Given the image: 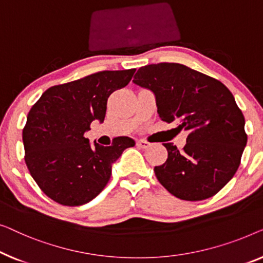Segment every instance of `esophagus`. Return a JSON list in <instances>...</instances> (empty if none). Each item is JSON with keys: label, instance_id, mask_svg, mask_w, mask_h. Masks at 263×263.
Here are the masks:
<instances>
[{"label": "esophagus", "instance_id": "esophagus-1", "mask_svg": "<svg viewBox=\"0 0 263 263\" xmlns=\"http://www.w3.org/2000/svg\"><path fill=\"white\" fill-rule=\"evenodd\" d=\"M137 145L142 149H147L150 146V143L146 142V140H137Z\"/></svg>", "mask_w": 263, "mask_h": 263}]
</instances>
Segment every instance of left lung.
<instances>
[{
    "instance_id": "obj_1",
    "label": "left lung",
    "mask_w": 263,
    "mask_h": 263,
    "mask_svg": "<svg viewBox=\"0 0 263 263\" xmlns=\"http://www.w3.org/2000/svg\"><path fill=\"white\" fill-rule=\"evenodd\" d=\"M133 83L155 94L162 120L188 132L182 150L163 144L168 158L155 167L157 180L182 200L213 197L234 177L247 145L234 95L220 81L179 63L142 66Z\"/></svg>"
}]
</instances>
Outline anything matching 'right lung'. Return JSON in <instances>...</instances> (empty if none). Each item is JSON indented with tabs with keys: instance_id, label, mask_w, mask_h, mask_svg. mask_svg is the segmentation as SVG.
<instances>
[{
	"instance_id": "right-lung-1",
	"label": "right lung",
	"mask_w": 263,
	"mask_h": 263,
	"mask_svg": "<svg viewBox=\"0 0 263 263\" xmlns=\"http://www.w3.org/2000/svg\"><path fill=\"white\" fill-rule=\"evenodd\" d=\"M136 69L100 71L53 86L28 112L22 130L25 162L40 190L65 206L87 204L101 193L112 164L127 147L130 137H118L110 146L86 138L94 120H105L107 100L127 86Z\"/></svg>"
}]
</instances>
